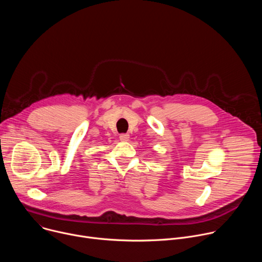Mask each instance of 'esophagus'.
Returning <instances> with one entry per match:
<instances>
[{"label":"esophagus","instance_id":"34e87169","mask_svg":"<svg viewBox=\"0 0 262 262\" xmlns=\"http://www.w3.org/2000/svg\"><path fill=\"white\" fill-rule=\"evenodd\" d=\"M119 139H120L121 141H123V142L128 141V139H129V135H128V134H120Z\"/></svg>","mask_w":262,"mask_h":262}]
</instances>
